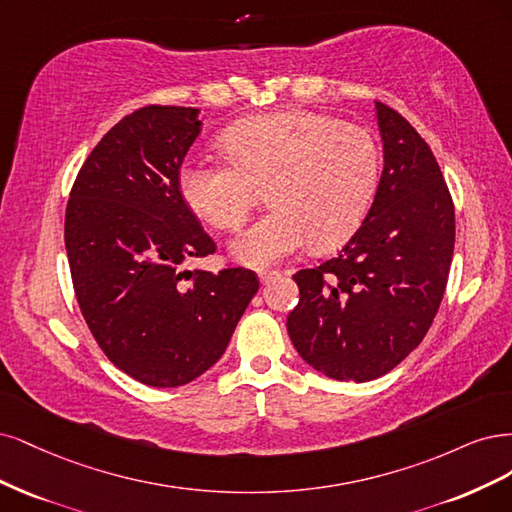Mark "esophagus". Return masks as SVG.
<instances>
[{"label":"esophagus","instance_id":"obj_1","mask_svg":"<svg viewBox=\"0 0 512 512\" xmlns=\"http://www.w3.org/2000/svg\"><path fill=\"white\" fill-rule=\"evenodd\" d=\"M280 274L276 272V270H263V272H259V280H261V285H268V283H272L274 278H278Z\"/></svg>","mask_w":512,"mask_h":512}]
</instances>
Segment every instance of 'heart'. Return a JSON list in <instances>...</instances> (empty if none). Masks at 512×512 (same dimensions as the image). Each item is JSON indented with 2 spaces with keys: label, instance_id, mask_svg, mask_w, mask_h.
<instances>
[{
  "label": "heart",
  "instance_id": "heart-1",
  "mask_svg": "<svg viewBox=\"0 0 512 512\" xmlns=\"http://www.w3.org/2000/svg\"><path fill=\"white\" fill-rule=\"evenodd\" d=\"M221 148L229 161L187 159L178 168L185 204L214 229H236L268 189L272 208L240 232L234 257L270 268L312 242L334 249L364 219L378 183V144L366 127L310 110H278L229 127Z\"/></svg>",
  "mask_w": 512,
  "mask_h": 512
}]
</instances>
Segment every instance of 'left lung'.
I'll return each instance as SVG.
<instances>
[{"label":"left lung","instance_id":"left-lung-1","mask_svg":"<svg viewBox=\"0 0 512 512\" xmlns=\"http://www.w3.org/2000/svg\"><path fill=\"white\" fill-rule=\"evenodd\" d=\"M385 168L364 223L342 251L293 280L287 332L308 366L366 383L417 349L451 270L455 206L432 148L400 112L376 102Z\"/></svg>","mask_w":512,"mask_h":512}]
</instances>
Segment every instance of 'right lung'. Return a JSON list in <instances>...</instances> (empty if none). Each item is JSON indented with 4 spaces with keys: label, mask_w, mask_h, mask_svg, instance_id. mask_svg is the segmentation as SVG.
<instances>
[{
    "label": "right lung",
    "mask_w": 512,
    "mask_h": 512,
    "mask_svg": "<svg viewBox=\"0 0 512 512\" xmlns=\"http://www.w3.org/2000/svg\"><path fill=\"white\" fill-rule=\"evenodd\" d=\"M197 112L127 114L82 163L65 208L82 317L112 364L148 387L187 385L217 364L259 289L246 268H185L217 251L178 189Z\"/></svg>",
    "instance_id": "right-lung-1"
}]
</instances>
